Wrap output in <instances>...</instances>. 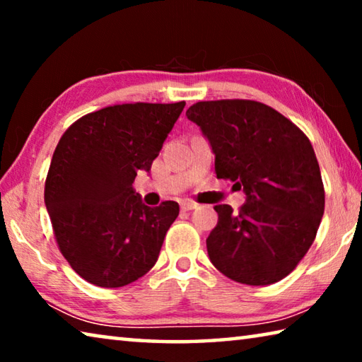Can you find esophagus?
I'll return each instance as SVG.
<instances>
[{
    "mask_svg": "<svg viewBox=\"0 0 362 362\" xmlns=\"http://www.w3.org/2000/svg\"><path fill=\"white\" fill-rule=\"evenodd\" d=\"M196 207H198V204L196 203H193V201H189V199H185V201H182L180 203V209L182 211H193V209H196Z\"/></svg>",
    "mask_w": 362,
    "mask_h": 362,
    "instance_id": "1",
    "label": "esophagus"
}]
</instances>
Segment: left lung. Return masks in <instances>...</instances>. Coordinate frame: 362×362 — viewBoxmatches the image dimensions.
<instances>
[{
	"instance_id": "obj_1",
	"label": "left lung",
	"mask_w": 362,
	"mask_h": 362,
	"mask_svg": "<svg viewBox=\"0 0 362 362\" xmlns=\"http://www.w3.org/2000/svg\"><path fill=\"white\" fill-rule=\"evenodd\" d=\"M187 118L209 142L217 179L246 193L238 212L214 207L218 222L206 240L212 265L241 284L278 283L308 252L324 214L321 170L308 137L254 100L198 102Z\"/></svg>"
}]
</instances>
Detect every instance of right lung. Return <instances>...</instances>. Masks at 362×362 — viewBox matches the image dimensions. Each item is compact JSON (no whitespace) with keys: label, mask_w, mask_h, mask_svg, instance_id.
Masks as SVG:
<instances>
[{"label":"right lung","mask_w":362,"mask_h":362,"mask_svg":"<svg viewBox=\"0 0 362 362\" xmlns=\"http://www.w3.org/2000/svg\"><path fill=\"white\" fill-rule=\"evenodd\" d=\"M183 107H105L83 116L59 140L45 203L60 252L88 283L122 287L156 263L179 204L146 206L132 183L139 170L150 173Z\"/></svg>","instance_id":"obj_1"}]
</instances>
